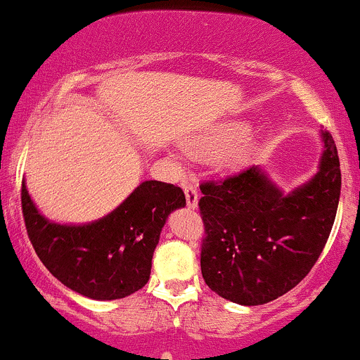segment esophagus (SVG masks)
<instances>
[{
    "label": "esophagus",
    "mask_w": 360,
    "mask_h": 360,
    "mask_svg": "<svg viewBox=\"0 0 360 360\" xmlns=\"http://www.w3.org/2000/svg\"><path fill=\"white\" fill-rule=\"evenodd\" d=\"M184 188H185V199H187V206L191 207V210H195L197 202H199V194H197L195 185L187 184Z\"/></svg>",
    "instance_id": "1"
}]
</instances>
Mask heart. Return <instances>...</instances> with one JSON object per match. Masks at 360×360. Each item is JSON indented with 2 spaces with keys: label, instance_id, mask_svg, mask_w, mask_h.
I'll return each mask as SVG.
<instances>
[{
  "label": "heart",
  "instance_id": "heart-1",
  "mask_svg": "<svg viewBox=\"0 0 360 360\" xmlns=\"http://www.w3.org/2000/svg\"><path fill=\"white\" fill-rule=\"evenodd\" d=\"M247 137V127L242 123H226V125L218 127V129L211 130L210 134L202 135V137L191 139L187 142V150L191 156L197 160L210 161L216 160L223 152L226 154L219 158L221 165L228 169H237L249 160L250 148L247 144H240L243 139ZM239 146H237L236 144ZM235 145L234 148L233 146ZM234 149L231 150L229 148ZM229 148L231 150L228 151Z\"/></svg>",
  "mask_w": 360,
  "mask_h": 360
}]
</instances>
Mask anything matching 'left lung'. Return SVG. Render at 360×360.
Returning <instances> with one entry per match:
<instances>
[{
  "instance_id": "8db88e82",
  "label": "left lung",
  "mask_w": 360,
  "mask_h": 360,
  "mask_svg": "<svg viewBox=\"0 0 360 360\" xmlns=\"http://www.w3.org/2000/svg\"><path fill=\"white\" fill-rule=\"evenodd\" d=\"M319 169L290 194L250 166L221 181L200 184L206 237L200 271L223 299L261 305L307 276L326 245L338 210L342 173L330 132H321Z\"/></svg>"
}]
</instances>
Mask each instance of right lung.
Wrapping results in <instances>:
<instances>
[{
	"label": "right lung",
	"mask_w": 360,
	"mask_h": 360,
	"mask_svg": "<svg viewBox=\"0 0 360 360\" xmlns=\"http://www.w3.org/2000/svg\"><path fill=\"white\" fill-rule=\"evenodd\" d=\"M184 206L180 187L148 180L101 219L60 225L37 211L22 181L25 228L42 264L65 287L94 300L123 299L148 283L161 228Z\"/></svg>",
	"instance_id": "obj_1"
}]
</instances>
